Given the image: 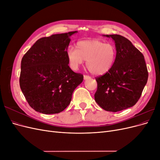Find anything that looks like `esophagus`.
<instances>
[{"mask_svg": "<svg viewBox=\"0 0 160 160\" xmlns=\"http://www.w3.org/2000/svg\"><path fill=\"white\" fill-rule=\"evenodd\" d=\"M83 78H84V80H88V79H89L91 77L88 75H84L83 76Z\"/></svg>", "mask_w": 160, "mask_h": 160, "instance_id": "esophagus-1", "label": "esophagus"}]
</instances>
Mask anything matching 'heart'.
<instances>
[{
	"label": "heart",
	"instance_id": "1",
	"mask_svg": "<svg viewBox=\"0 0 160 160\" xmlns=\"http://www.w3.org/2000/svg\"><path fill=\"white\" fill-rule=\"evenodd\" d=\"M116 54L113 44L98 39L78 41L76 49L69 47L67 50V57L72 69L77 70L86 61L87 68L95 75L108 72L115 63Z\"/></svg>",
	"mask_w": 160,
	"mask_h": 160
}]
</instances>
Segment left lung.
<instances>
[{"label": "left lung", "instance_id": "left-lung-1", "mask_svg": "<svg viewBox=\"0 0 160 160\" xmlns=\"http://www.w3.org/2000/svg\"><path fill=\"white\" fill-rule=\"evenodd\" d=\"M115 42L117 54L111 69L96 78L95 100L105 111L117 112L138 102L146 86L148 72L142 53L119 35H104Z\"/></svg>", "mask_w": 160, "mask_h": 160}]
</instances>
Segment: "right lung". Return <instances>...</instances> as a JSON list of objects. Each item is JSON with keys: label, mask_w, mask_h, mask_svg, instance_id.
<instances>
[{"label": "right lung", "mask_w": 160, "mask_h": 160, "mask_svg": "<svg viewBox=\"0 0 160 160\" xmlns=\"http://www.w3.org/2000/svg\"><path fill=\"white\" fill-rule=\"evenodd\" d=\"M77 31L55 34L36 41L23 56L19 83L31 107L44 114L59 113L68 106L83 75L69 67L67 50Z\"/></svg>", "instance_id": "obj_1"}]
</instances>
